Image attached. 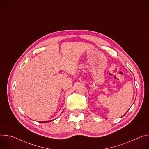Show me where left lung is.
Returning <instances> with one entry per match:
<instances>
[{"mask_svg":"<svg viewBox=\"0 0 149 149\" xmlns=\"http://www.w3.org/2000/svg\"><path fill=\"white\" fill-rule=\"evenodd\" d=\"M127 112H126V113H125V114H126V113H127ZM125 114H124V116H125Z\"/></svg>","mask_w":149,"mask_h":149,"instance_id":"obj_1","label":"left lung"}]
</instances>
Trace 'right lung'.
<instances>
[{
    "label": "right lung",
    "instance_id": "add662e5",
    "mask_svg": "<svg viewBox=\"0 0 149 149\" xmlns=\"http://www.w3.org/2000/svg\"><path fill=\"white\" fill-rule=\"evenodd\" d=\"M52 121V120H51ZM49 121H41L40 123H48V122H49Z\"/></svg>",
    "mask_w": 149,
    "mask_h": 149
}]
</instances>
